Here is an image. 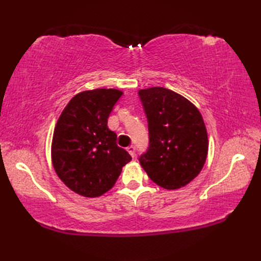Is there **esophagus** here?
Segmentation results:
<instances>
[{
  "instance_id": "34e87169",
  "label": "esophagus",
  "mask_w": 261,
  "mask_h": 261,
  "mask_svg": "<svg viewBox=\"0 0 261 261\" xmlns=\"http://www.w3.org/2000/svg\"><path fill=\"white\" fill-rule=\"evenodd\" d=\"M126 150H127V152L130 153V156H131V157H135V154H136V148H135L134 146L127 147V148H126Z\"/></svg>"
}]
</instances>
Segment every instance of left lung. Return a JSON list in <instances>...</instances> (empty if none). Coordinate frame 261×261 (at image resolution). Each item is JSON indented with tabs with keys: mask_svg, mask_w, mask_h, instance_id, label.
Returning <instances> with one entry per match:
<instances>
[{
	"mask_svg": "<svg viewBox=\"0 0 261 261\" xmlns=\"http://www.w3.org/2000/svg\"><path fill=\"white\" fill-rule=\"evenodd\" d=\"M148 120L149 148L139 163L154 184L178 190L201 173L208 151L202 114L191 101L165 87L138 92Z\"/></svg>",
	"mask_w": 261,
	"mask_h": 261,
	"instance_id": "left-lung-1",
	"label": "left lung"
}]
</instances>
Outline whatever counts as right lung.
Returning a JSON list of instances; mask_svg holds the SVG:
<instances>
[{
  "label": "right lung",
  "mask_w": 261,
  "mask_h": 261,
  "mask_svg": "<svg viewBox=\"0 0 261 261\" xmlns=\"http://www.w3.org/2000/svg\"><path fill=\"white\" fill-rule=\"evenodd\" d=\"M115 88L83 91L70 99L55 126L51 163L70 191L98 197L115 184L122 167L131 160L116 145L108 118L122 95Z\"/></svg>",
  "instance_id": "add662e5"
}]
</instances>
